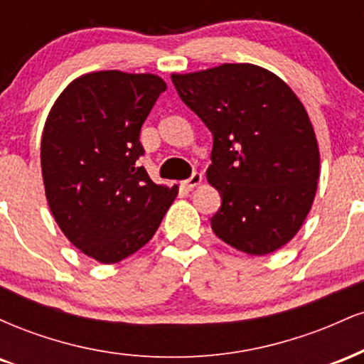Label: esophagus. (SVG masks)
Returning a JSON list of instances; mask_svg holds the SVG:
<instances>
[{"label": "esophagus", "mask_w": 364, "mask_h": 364, "mask_svg": "<svg viewBox=\"0 0 364 364\" xmlns=\"http://www.w3.org/2000/svg\"><path fill=\"white\" fill-rule=\"evenodd\" d=\"M202 179H203L202 174H200V173H193V174H191V178L186 179V181H185V186H186V188H195V186H198L200 183H202Z\"/></svg>", "instance_id": "1"}]
</instances>
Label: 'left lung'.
<instances>
[{
	"label": "left lung",
	"instance_id": "8db88e82",
	"mask_svg": "<svg viewBox=\"0 0 364 364\" xmlns=\"http://www.w3.org/2000/svg\"><path fill=\"white\" fill-rule=\"evenodd\" d=\"M171 78L214 135L207 181L223 205L212 231L255 257L282 248L301 229L320 178L318 141L303 102L282 78L252 63Z\"/></svg>",
	"mask_w": 364,
	"mask_h": 364
}]
</instances>
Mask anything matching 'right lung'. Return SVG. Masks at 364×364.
I'll return each mask as SVG.
<instances>
[{"mask_svg": "<svg viewBox=\"0 0 364 364\" xmlns=\"http://www.w3.org/2000/svg\"><path fill=\"white\" fill-rule=\"evenodd\" d=\"M166 89L152 73H85L46 119L41 168L49 210L70 243L101 263L147 245L178 196L176 185H156L136 166L140 128Z\"/></svg>", "mask_w": 364, "mask_h": 364, "instance_id": "1", "label": "right lung"}]
</instances>
